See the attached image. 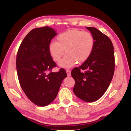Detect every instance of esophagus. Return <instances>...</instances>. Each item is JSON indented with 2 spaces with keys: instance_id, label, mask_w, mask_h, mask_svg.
Instances as JSON below:
<instances>
[{
  "instance_id": "obj_1",
  "label": "esophagus",
  "mask_w": 131,
  "mask_h": 131,
  "mask_svg": "<svg viewBox=\"0 0 131 131\" xmlns=\"http://www.w3.org/2000/svg\"><path fill=\"white\" fill-rule=\"evenodd\" d=\"M66 73H67V75L68 77H70L71 75V71L70 70H68L67 69V70H66Z\"/></svg>"
}]
</instances>
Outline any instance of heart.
Wrapping results in <instances>:
<instances>
[{
  "label": "heart",
  "instance_id": "heart-1",
  "mask_svg": "<svg viewBox=\"0 0 131 131\" xmlns=\"http://www.w3.org/2000/svg\"><path fill=\"white\" fill-rule=\"evenodd\" d=\"M57 42L49 44L48 51L55 61H58L64 54L58 65L63 68H70L77 62L83 63L90 57L94 46V39L91 33L77 29L69 30L57 36Z\"/></svg>",
  "mask_w": 131,
  "mask_h": 131
}]
</instances>
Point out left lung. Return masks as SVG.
Wrapping results in <instances>:
<instances>
[{"label":"left lung","instance_id":"1","mask_svg":"<svg viewBox=\"0 0 131 131\" xmlns=\"http://www.w3.org/2000/svg\"><path fill=\"white\" fill-rule=\"evenodd\" d=\"M86 28L94 38V48L88 59L72 70L71 76L75 82V94L83 101L91 102L101 97L110 84L114 72V51L106 35L94 27ZM81 70L87 71L81 73Z\"/></svg>","mask_w":131,"mask_h":131}]
</instances>
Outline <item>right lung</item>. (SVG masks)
<instances>
[{
    "instance_id": "1",
    "label": "right lung",
    "mask_w": 131,
    "mask_h": 131,
    "mask_svg": "<svg viewBox=\"0 0 131 131\" xmlns=\"http://www.w3.org/2000/svg\"><path fill=\"white\" fill-rule=\"evenodd\" d=\"M57 33L48 26L36 28L27 34L19 47L16 69L19 84L28 99L39 106L48 105L56 97L65 70L48 71L56 66L48 51Z\"/></svg>"
}]
</instances>
